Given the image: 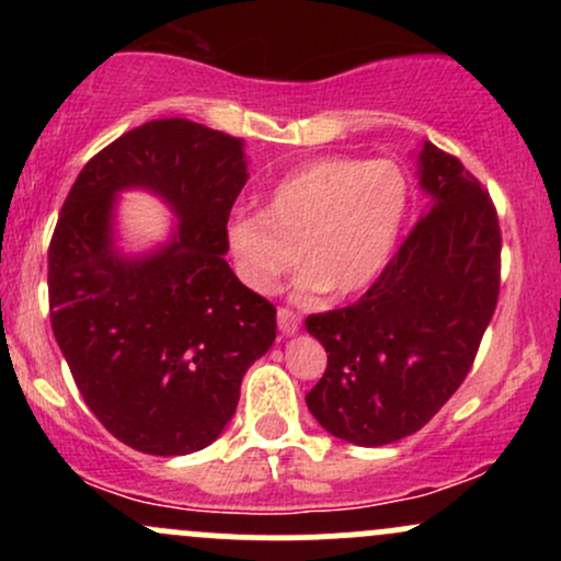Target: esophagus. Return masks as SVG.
I'll list each match as a JSON object with an SVG mask.
<instances>
[{
    "instance_id": "obj_1",
    "label": "esophagus",
    "mask_w": 561,
    "mask_h": 561,
    "mask_svg": "<svg viewBox=\"0 0 561 561\" xmlns=\"http://www.w3.org/2000/svg\"><path fill=\"white\" fill-rule=\"evenodd\" d=\"M276 321H279L282 334H295L300 330V313L293 311L289 306H282L279 311H276Z\"/></svg>"
}]
</instances>
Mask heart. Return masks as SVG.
<instances>
[{"mask_svg": "<svg viewBox=\"0 0 561 561\" xmlns=\"http://www.w3.org/2000/svg\"><path fill=\"white\" fill-rule=\"evenodd\" d=\"M405 195L403 171L390 160H311L274 186L266 208L231 218L227 237L237 272L259 293H272L302 248L308 285L356 293L388 263Z\"/></svg>", "mask_w": 561, "mask_h": 561, "instance_id": "1", "label": "heart"}]
</instances>
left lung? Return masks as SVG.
<instances>
[{"mask_svg": "<svg viewBox=\"0 0 561 561\" xmlns=\"http://www.w3.org/2000/svg\"><path fill=\"white\" fill-rule=\"evenodd\" d=\"M435 199L356 302L311 313L324 377L306 396L327 433L388 446L416 433L461 388L501 289V227L491 195L461 160L424 145Z\"/></svg>", "mask_w": 561, "mask_h": 561, "instance_id": "left-lung-1", "label": "left lung"}]
</instances>
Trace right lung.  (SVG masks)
I'll return each instance as SVG.
<instances>
[{
  "instance_id": "right-lung-1",
  "label": "right lung",
  "mask_w": 561,
  "mask_h": 561,
  "mask_svg": "<svg viewBox=\"0 0 561 561\" xmlns=\"http://www.w3.org/2000/svg\"><path fill=\"white\" fill-rule=\"evenodd\" d=\"M248 182L242 141L186 118L147 121L83 165L49 242V319L83 403L126 446L184 456L216 440L244 371L276 337V308L224 253ZM147 185L183 216L169 249L124 262L112 195Z\"/></svg>"
}]
</instances>
